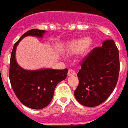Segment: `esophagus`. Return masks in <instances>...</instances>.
Returning <instances> with one entry per match:
<instances>
[{
	"instance_id": "obj_1",
	"label": "esophagus",
	"mask_w": 128,
	"mask_h": 128,
	"mask_svg": "<svg viewBox=\"0 0 128 128\" xmlns=\"http://www.w3.org/2000/svg\"><path fill=\"white\" fill-rule=\"evenodd\" d=\"M68 76H75L76 75V72H75V70H72V69H70L69 70H68Z\"/></svg>"
}]
</instances>
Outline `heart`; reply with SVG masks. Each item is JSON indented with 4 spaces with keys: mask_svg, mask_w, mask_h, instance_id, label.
Returning <instances> with one entry per match:
<instances>
[{
    "mask_svg": "<svg viewBox=\"0 0 128 128\" xmlns=\"http://www.w3.org/2000/svg\"><path fill=\"white\" fill-rule=\"evenodd\" d=\"M91 42V38L86 37V38H83L78 39V40H76L74 44V47L76 50H84V48H86Z\"/></svg>",
    "mask_w": 128,
    "mask_h": 128,
    "instance_id": "heart-1",
    "label": "heart"
}]
</instances>
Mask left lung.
I'll return each mask as SVG.
<instances>
[{
  "instance_id": "8db88e82",
  "label": "left lung",
  "mask_w": 128,
  "mask_h": 128,
  "mask_svg": "<svg viewBox=\"0 0 128 128\" xmlns=\"http://www.w3.org/2000/svg\"><path fill=\"white\" fill-rule=\"evenodd\" d=\"M77 76L78 85L74 91L76 100L86 107H96L107 100L117 84L119 54L113 40L94 48L81 64Z\"/></svg>"
}]
</instances>
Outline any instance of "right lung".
Instances as JSON below:
<instances>
[{
  "mask_svg": "<svg viewBox=\"0 0 128 128\" xmlns=\"http://www.w3.org/2000/svg\"><path fill=\"white\" fill-rule=\"evenodd\" d=\"M46 32L32 29L25 32L14 44L10 58V80L13 91L24 105L36 110L42 109L50 103L56 87L66 78L68 70H25L18 64L15 53L19 42L24 38L34 36L41 38Z\"/></svg>",
  "mask_w": 128,
  "mask_h": 128,
  "instance_id": "obj_1",
  "label": "right lung"
}]
</instances>
